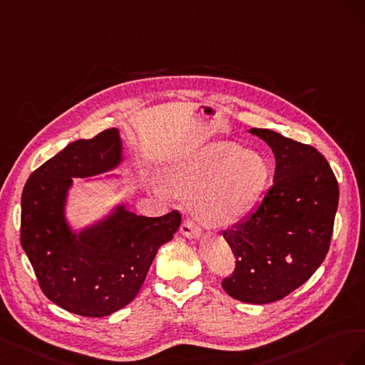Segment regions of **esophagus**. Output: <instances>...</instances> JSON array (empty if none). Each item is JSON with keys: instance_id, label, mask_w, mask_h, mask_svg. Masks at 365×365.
Here are the masks:
<instances>
[{"instance_id": "34e87169", "label": "esophagus", "mask_w": 365, "mask_h": 365, "mask_svg": "<svg viewBox=\"0 0 365 365\" xmlns=\"http://www.w3.org/2000/svg\"><path fill=\"white\" fill-rule=\"evenodd\" d=\"M180 234H182L183 237H186V238H191V240H197V238H200L202 231H200V229L197 227V226H194L192 222L186 220V222H183L182 226H180Z\"/></svg>"}]
</instances>
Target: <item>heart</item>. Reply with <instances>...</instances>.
Wrapping results in <instances>:
<instances>
[{
    "mask_svg": "<svg viewBox=\"0 0 365 365\" xmlns=\"http://www.w3.org/2000/svg\"><path fill=\"white\" fill-rule=\"evenodd\" d=\"M269 165L259 154L229 142H214L168 163L154 191L194 197L197 220L207 227L242 222L269 182Z\"/></svg>",
    "mask_w": 365,
    "mask_h": 365,
    "instance_id": "heart-1",
    "label": "heart"
}]
</instances>
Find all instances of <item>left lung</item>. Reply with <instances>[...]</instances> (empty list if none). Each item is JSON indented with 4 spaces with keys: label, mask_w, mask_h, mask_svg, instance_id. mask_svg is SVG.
<instances>
[{
    "label": "left lung",
    "mask_w": 365,
    "mask_h": 365,
    "mask_svg": "<svg viewBox=\"0 0 365 365\" xmlns=\"http://www.w3.org/2000/svg\"><path fill=\"white\" fill-rule=\"evenodd\" d=\"M247 131L275 155L274 185L240 223L223 232L235 270L222 286L243 303L269 304L304 284L324 262L339 188L314 147L270 130Z\"/></svg>",
    "instance_id": "8db88e82"
}]
</instances>
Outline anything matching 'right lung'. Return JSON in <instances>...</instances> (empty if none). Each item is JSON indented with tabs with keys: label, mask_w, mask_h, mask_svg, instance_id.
<instances>
[{
	"label": "right lung",
	"mask_w": 365,
	"mask_h": 365,
	"mask_svg": "<svg viewBox=\"0 0 365 365\" xmlns=\"http://www.w3.org/2000/svg\"><path fill=\"white\" fill-rule=\"evenodd\" d=\"M125 162L118 128L81 139L30 174L21 195V246L46 297L71 314L101 318L136 298L159 247L173 240L180 214L138 215L122 200L79 229L67 215L73 179L114 180Z\"/></svg>",
	"instance_id": "right-lung-1"
}]
</instances>
